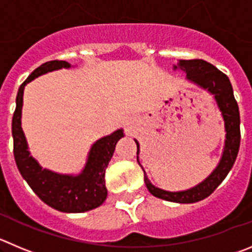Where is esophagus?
<instances>
[{"mask_svg": "<svg viewBox=\"0 0 252 252\" xmlns=\"http://www.w3.org/2000/svg\"><path fill=\"white\" fill-rule=\"evenodd\" d=\"M126 126H128V128H129V129H130V128H131V126H131V123H130V121H126Z\"/></svg>", "mask_w": 252, "mask_h": 252, "instance_id": "34e87169", "label": "esophagus"}]
</instances>
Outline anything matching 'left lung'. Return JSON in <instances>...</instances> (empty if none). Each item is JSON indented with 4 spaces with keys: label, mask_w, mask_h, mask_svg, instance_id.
Wrapping results in <instances>:
<instances>
[{
    "label": "left lung",
    "mask_w": 252,
    "mask_h": 252,
    "mask_svg": "<svg viewBox=\"0 0 252 252\" xmlns=\"http://www.w3.org/2000/svg\"><path fill=\"white\" fill-rule=\"evenodd\" d=\"M174 70L180 69L187 73V79L190 83L200 87L201 89L210 93L218 104L219 110L221 112L222 119L225 126V142L222 149L221 158L219 160L216 168L211 171L210 175L190 189L182 190V191H168L152 184L144 168L139 161V142L137 139V160L144 171V182L150 194L155 197L163 199L166 201L180 204H191L200 201L208 197L222 180L226 178L229 171L231 170L235 160H236L237 153L240 148V113L239 105L234 97V91L230 83V79L226 74L214 67L211 63L203 60H180L178 64L173 65Z\"/></svg>",
    "instance_id": "8db88e82"
}]
</instances>
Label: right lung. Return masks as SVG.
<instances>
[{"label": "right lung", "mask_w": 252, "mask_h": 252, "mask_svg": "<svg viewBox=\"0 0 252 252\" xmlns=\"http://www.w3.org/2000/svg\"><path fill=\"white\" fill-rule=\"evenodd\" d=\"M65 61L46 62L31 73L21 84L16 98V110L12 118L13 154L23 179L43 203L63 213H84L93 210L107 199L105 169L114 153L115 145L124 137L123 129H117L109 135L100 138L91 147L86 165L79 174H61L43 169L31 155L27 140L21 126L23 91L27 83L48 72L70 68Z\"/></svg>", "instance_id": "add662e5"}]
</instances>
